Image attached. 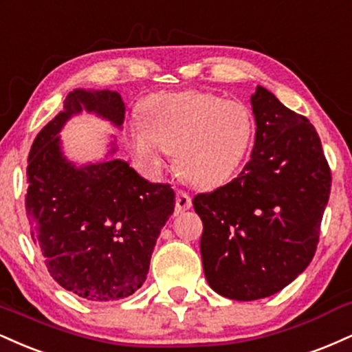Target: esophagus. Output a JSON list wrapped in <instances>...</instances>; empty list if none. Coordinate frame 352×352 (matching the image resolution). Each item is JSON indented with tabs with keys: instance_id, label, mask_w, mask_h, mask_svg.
<instances>
[{
	"instance_id": "34e87169",
	"label": "esophagus",
	"mask_w": 352,
	"mask_h": 352,
	"mask_svg": "<svg viewBox=\"0 0 352 352\" xmlns=\"http://www.w3.org/2000/svg\"><path fill=\"white\" fill-rule=\"evenodd\" d=\"M192 206V202H191V197H189V194L186 192V191H177L176 192V209L177 210H186V209H189Z\"/></svg>"
}]
</instances>
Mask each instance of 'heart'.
I'll use <instances>...</instances> for the list:
<instances>
[{"instance_id":"1","label":"heart","mask_w":352,"mask_h":352,"mask_svg":"<svg viewBox=\"0 0 352 352\" xmlns=\"http://www.w3.org/2000/svg\"><path fill=\"white\" fill-rule=\"evenodd\" d=\"M143 120L131 130L136 158L158 169L161 153H175L176 171L199 188L226 183L245 160L255 133L245 103L199 90L148 98Z\"/></svg>"}]
</instances>
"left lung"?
I'll return each mask as SVG.
<instances>
[{
	"label": "left lung",
	"mask_w": 352,
	"mask_h": 352,
	"mask_svg": "<svg viewBox=\"0 0 352 352\" xmlns=\"http://www.w3.org/2000/svg\"><path fill=\"white\" fill-rule=\"evenodd\" d=\"M252 110L255 144L241 175L192 199L204 226L206 280L239 301L283 290L309 265L331 191V169L309 120L260 85Z\"/></svg>",
	"instance_id": "obj_1"
}]
</instances>
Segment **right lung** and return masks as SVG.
Returning <instances> with one entry per match:
<instances>
[{
    "label": "right lung",
    "instance_id": "add662e5",
    "mask_svg": "<svg viewBox=\"0 0 352 352\" xmlns=\"http://www.w3.org/2000/svg\"><path fill=\"white\" fill-rule=\"evenodd\" d=\"M82 109L118 126L125 118L117 92H70L64 111L37 133L29 151L26 216L62 288L90 301H117L146 280L155 243L175 210V191L150 183L122 160L80 168L69 163L57 133Z\"/></svg>",
    "mask_w": 352,
    "mask_h": 352
}]
</instances>
